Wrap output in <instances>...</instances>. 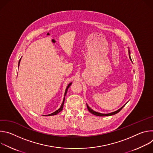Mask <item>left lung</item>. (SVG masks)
Wrapping results in <instances>:
<instances>
[{
  "mask_svg": "<svg viewBox=\"0 0 153 153\" xmlns=\"http://www.w3.org/2000/svg\"><path fill=\"white\" fill-rule=\"evenodd\" d=\"M129 59H130V60H131V57H130V51H129ZM126 103H125L122 107H121L120 109H119L118 110H117V111H114V112H113V113H108V114H102V113H97V112H96V111H93L92 109L91 108H90L89 106H88V105L86 104V106H87V108H88V111L91 113H92L93 114H94V115H95V116H112V115H114V114H117V113H118L125 106V105H126Z\"/></svg>",
  "mask_w": 153,
  "mask_h": 153,
  "instance_id": "8db88e82",
  "label": "left lung"
}]
</instances>
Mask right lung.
<instances>
[{
  "instance_id": "right-lung-1",
  "label": "right lung",
  "mask_w": 153,
  "mask_h": 153,
  "mask_svg": "<svg viewBox=\"0 0 153 153\" xmlns=\"http://www.w3.org/2000/svg\"><path fill=\"white\" fill-rule=\"evenodd\" d=\"M20 60H21V59L19 60V63H20ZM71 83H70L68 84V85L67 86V87L66 90H65V97H64V98H63V102H62V105H61V106H60V108H59L57 110H56V111H54V113H51V114H50L47 115L48 116H54V115H56V114H57L59 113H60V111H61L63 110V104H64V101H65V96H66V94H67V91H68V89L69 87L71 86Z\"/></svg>"
}]
</instances>
